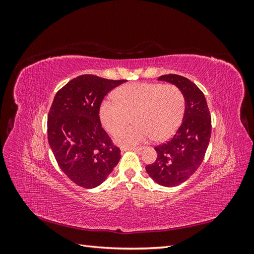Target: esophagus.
<instances>
[{
    "label": "esophagus",
    "instance_id": "esophagus-1",
    "mask_svg": "<svg viewBox=\"0 0 254 254\" xmlns=\"http://www.w3.org/2000/svg\"><path fill=\"white\" fill-rule=\"evenodd\" d=\"M143 149V147H139V146H137V147H123L122 148V150L123 151H125V150H134V151H141Z\"/></svg>",
    "mask_w": 254,
    "mask_h": 254
}]
</instances>
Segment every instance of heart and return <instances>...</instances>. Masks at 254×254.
<instances>
[{
	"mask_svg": "<svg viewBox=\"0 0 254 254\" xmlns=\"http://www.w3.org/2000/svg\"><path fill=\"white\" fill-rule=\"evenodd\" d=\"M114 97L103 99L98 115L106 131L115 134L133 114L134 126L123 129L115 137L125 147L152 137L156 141L168 139L180 126L186 109L182 91L172 83H129L115 91Z\"/></svg>",
	"mask_w": 254,
	"mask_h": 254,
	"instance_id": "1",
	"label": "heart"
}]
</instances>
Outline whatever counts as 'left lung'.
Segmentation results:
<instances>
[{"instance_id":"left-lung-1","label":"left lung","mask_w":254,"mask_h":254,"mask_svg":"<svg viewBox=\"0 0 254 254\" xmlns=\"http://www.w3.org/2000/svg\"><path fill=\"white\" fill-rule=\"evenodd\" d=\"M178 87L186 99L183 120L172 139L155 149L157 160L146 165V172L160 186L177 187L187 181L202 163L210 143L212 121L202 91L180 75L158 78Z\"/></svg>"}]
</instances>
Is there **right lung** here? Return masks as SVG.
Wrapping results in <instances>:
<instances>
[{
  "label": "right lung",
  "instance_id": "obj_1",
  "mask_svg": "<svg viewBox=\"0 0 254 254\" xmlns=\"http://www.w3.org/2000/svg\"><path fill=\"white\" fill-rule=\"evenodd\" d=\"M127 80L80 75L54 97L48 115V139L59 167L84 189L102 184L121 159V149L103 129L98 109L112 89Z\"/></svg>",
  "mask_w": 254,
  "mask_h": 254
}]
</instances>
